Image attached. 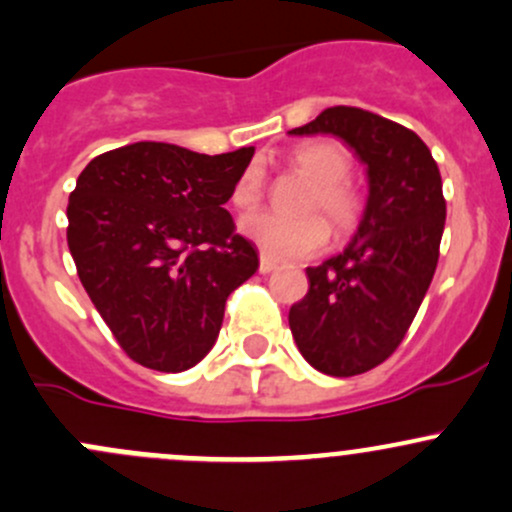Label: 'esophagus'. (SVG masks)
<instances>
[{
	"mask_svg": "<svg viewBox=\"0 0 512 512\" xmlns=\"http://www.w3.org/2000/svg\"><path fill=\"white\" fill-rule=\"evenodd\" d=\"M277 270V265L272 260H267V257H262L260 260V272L262 275H270V272H275Z\"/></svg>",
	"mask_w": 512,
	"mask_h": 512,
	"instance_id": "1",
	"label": "esophagus"
}]
</instances>
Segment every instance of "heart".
<instances>
[{
	"label": "heart",
	"instance_id": "obj_1",
	"mask_svg": "<svg viewBox=\"0 0 512 512\" xmlns=\"http://www.w3.org/2000/svg\"><path fill=\"white\" fill-rule=\"evenodd\" d=\"M292 165L314 180V193L309 195L307 210H322L324 218L337 232H349L359 223L361 198L347 183L352 160L339 143L317 141L299 146L292 153ZM262 198V175L257 168H247L240 175L230 195L237 210H252ZM240 232L262 252V257L275 262L302 260L317 255L329 240V227L319 215L307 218H280L275 213H252L240 220Z\"/></svg>",
	"mask_w": 512,
	"mask_h": 512
}]
</instances>
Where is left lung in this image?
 <instances>
[{
    "label": "left lung",
    "instance_id": "obj_1",
    "mask_svg": "<svg viewBox=\"0 0 512 512\" xmlns=\"http://www.w3.org/2000/svg\"><path fill=\"white\" fill-rule=\"evenodd\" d=\"M289 133L342 138L366 165L354 237L307 267L309 292L289 309L294 342L314 369L364 374L396 352L433 280L446 225L441 173L414 131L364 108L332 106Z\"/></svg>",
    "mask_w": 512,
    "mask_h": 512
}]
</instances>
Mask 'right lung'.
I'll return each instance as SVG.
<instances>
[{
    "instance_id": "obj_1",
    "label": "right lung",
    "mask_w": 512,
    "mask_h": 512,
    "mask_svg": "<svg viewBox=\"0 0 512 512\" xmlns=\"http://www.w3.org/2000/svg\"><path fill=\"white\" fill-rule=\"evenodd\" d=\"M252 153L141 141L81 170L66 208L71 257L103 322L141 366L178 374L198 364L230 292L260 267L223 208Z\"/></svg>"
}]
</instances>
